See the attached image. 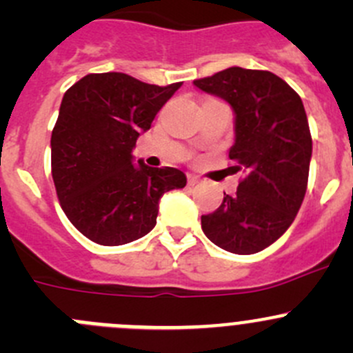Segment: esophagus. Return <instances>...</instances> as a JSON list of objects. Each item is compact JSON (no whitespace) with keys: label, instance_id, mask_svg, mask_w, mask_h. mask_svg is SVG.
Wrapping results in <instances>:
<instances>
[{"label":"esophagus","instance_id":"1","mask_svg":"<svg viewBox=\"0 0 353 353\" xmlns=\"http://www.w3.org/2000/svg\"><path fill=\"white\" fill-rule=\"evenodd\" d=\"M198 183H199L198 176H194V174H188V184H190V186H196Z\"/></svg>","mask_w":353,"mask_h":353}]
</instances>
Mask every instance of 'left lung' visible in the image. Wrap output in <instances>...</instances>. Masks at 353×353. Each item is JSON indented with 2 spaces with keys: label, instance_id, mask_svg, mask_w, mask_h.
<instances>
[{
  "label": "left lung",
  "instance_id": "obj_1",
  "mask_svg": "<svg viewBox=\"0 0 353 353\" xmlns=\"http://www.w3.org/2000/svg\"><path fill=\"white\" fill-rule=\"evenodd\" d=\"M229 102L236 140L229 159L244 179L201 215L205 236L234 254H254L290 227L307 190L312 140L301 97L276 74L232 66L193 81Z\"/></svg>",
  "mask_w": 353,
  "mask_h": 353
}]
</instances>
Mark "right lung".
I'll use <instances>...</instances> for the list:
<instances>
[{
	"mask_svg": "<svg viewBox=\"0 0 353 353\" xmlns=\"http://www.w3.org/2000/svg\"><path fill=\"white\" fill-rule=\"evenodd\" d=\"M183 83H143L126 73H92L66 90L51 134L56 193L70 222L94 243L147 236L163 193L186 186L174 167L133 162L138 137Z\"/></svg>",
	"mask_w": 353,
	"mask_h": 353,
	"instance_id": "1",
	"label": "right lung"
}]
</instances>
